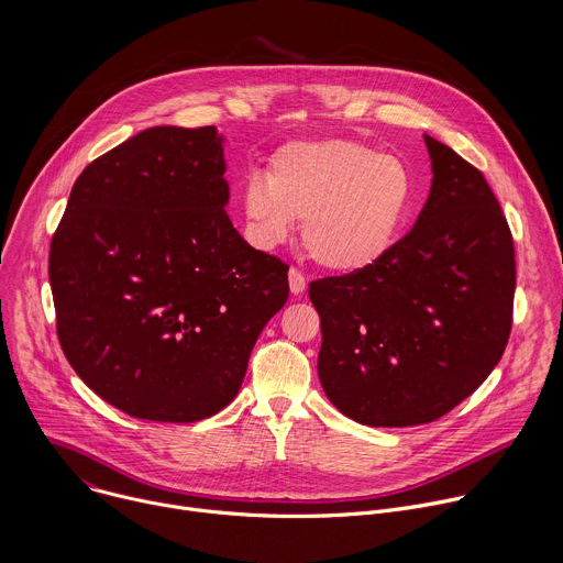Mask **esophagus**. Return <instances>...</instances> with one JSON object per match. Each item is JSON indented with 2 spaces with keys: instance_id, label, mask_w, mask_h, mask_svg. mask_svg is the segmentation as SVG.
<instances>
[{
  "instance_id": "obj_1",
  "label": "esophagus",
  "mask_w": 563,
  "mask_h": 563,
  "mask_svg": "<svg viewBox=\"0 0 563 563\" xmlns=\"http://www.w3.org/2000/svg\"><path fill=\"white\" fill-rule=\"evenodd\" d=\"M287 278H289V289H291V294H294V296H300V294L305 291V287H307V278H305L298 269H289Z\"/></svg>"
}]
</instances>
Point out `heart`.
Masks as SVG:
<instances>
[{
    "label": "heart",
    "instance_id": "heart-1",
    "mask_svg": "<svg viewBox=\"0 0 563 563\" xmlns=\"http://www.w3.org/2000/svg\"><path fill=\"white\" fill-rule=\"evenodd\" d=\"M240 202L258 247L283 245L302 222L309 258L352 276L396 247L412 209V178L396 157L354 140L291 142L274 155L269 176L247 178Z\"/></svg>",
    "mask_w": 563,
    "mask_h": 563
}]
</instances>
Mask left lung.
Segmentation results:
<instances>
[{
	"instance_id": "1",
	"label": "left lung",
	"mask_w": 563,
	"mask_h": 563,
	"mask_svg": "<svg viewBox=\"0 0 563 563\" xmlns=\"http://www.w3.org/2000/svg\"><path fill=\"white\" fill-rule=\"evenodd\" d=\"M432 187L412 231L369 272L309 285L318 378L347 419L430 423L499 363L512 325L515 247L478 169L423 135Z\"/></svg>"
}]
</instances>
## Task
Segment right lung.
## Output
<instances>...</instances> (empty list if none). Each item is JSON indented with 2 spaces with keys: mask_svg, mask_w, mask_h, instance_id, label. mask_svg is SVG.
<instances>
[{
  "mask_svg": "<svg viewBox=\"0 0 563 563\" xmlns=\"http://www.w3.org/2000/svg\"><path fill=\"white\" fill-rule=\"evenodd\" d=\"M224 172L216 126H153L70 189L48 256L59 345L129 417L194 423L227 408L287 302V265L224 211Z\"/></svg>",
  "mask_w": 563,
  "mask_h": 563,
  "instance_id": "add662e5",
  "label": "right lung"
}]
</instances>
